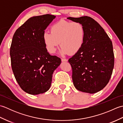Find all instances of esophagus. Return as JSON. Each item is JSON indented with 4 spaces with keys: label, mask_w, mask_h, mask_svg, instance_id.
Wrapping results in <instances>:
<instances>
[{
    "label": "esophagus",
    "mask_w": 123,
    "mask_h": 123,
    "mask_svg": "<svg viewBox=\"0 0 123 123\" xmlns=\"http://www.w3.org/2000/svg\"><path fill=\"white\" fill-rule=\"evenodd\" d=\"M61 61L62 62H67L68 61V60L66 59H61Z\"/></svg>",
    "instance_id": "1"
}]
</instances>
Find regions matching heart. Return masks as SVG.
I'll use <instances>...</instances> for the list:
<instances>
[{"instance_id":"1","label":"heart","mask_w":123,"mask_h":123,"mask_svg":"<svg viewBox=\"0 0 123 123\" xmlns=\"http://www.w3.org/2000/svg\"><path fill=\"white\" fill-rule=\"evenodd\" d=\"M51 33L45 32L43 41L49 53H54L59 43L62 54L74 55L85 42V28L80 22L59 20L51 27Z\"/></svg>"}]
</instances>
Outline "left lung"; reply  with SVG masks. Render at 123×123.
<instances>
[{
    "instance_id": "obj_1",
    "label": "left lung",
    "mask_w": 123,
    "mask_h": 123,
    "mask_svg": "<svg viewBox=\"0 0 123 123\" xmlns=\"http://www.w3.org/2000/svg\"><path fill=\"white\" fill-rule=\"evenodd\" d=\"M80 22L86 30L85 42L80 50L68 60L72 69L75 88L94 93L103 89L110 80L114 66L112 42L101 26L88 16L67 18Z\"/></svg>"
}]
</instances>
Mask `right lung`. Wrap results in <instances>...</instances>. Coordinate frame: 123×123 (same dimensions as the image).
<instances>
[{
    "mask_svg": "<svg viewBox=\"0 0 123 123\" xmlns=\"http://www.w3.org/2000/svg\"><path fill=\"white\" fill-rule=\"evenodd\" d=\"M55 16L46 14L29 18L16 31L10 49L12 72L23 90L38 95L51 87L52 74L61 60L49 54L43 41L44 30Z\"/></svg>",
    "mask_w": 123,
    "mask_h": 123,
    "instance_id": "add662e5",
    "label": "right lung"
}]
</instances>
